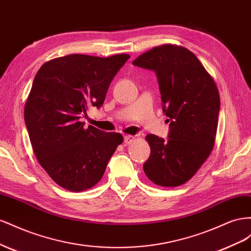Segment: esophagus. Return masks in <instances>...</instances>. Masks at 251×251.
I'll list each match as a JSON object with an SVG mask.
<instances>
[{
  "mask_svg": "<svg viewBox=\"0 0 251 251\" xmlns=\"http://www.w3.org/2000/svg\"><path fill=\"white\" fill-rule=\"evenodd\" d=\"M133 141H134V137H132V135H125L124 137V143L126 145L131 144Z\"/></svg>",
  "mask_w": 251,
  "mask_h": 251,
  "instance_id": "esophagus-1",
  "label": "esophagus"
}]
</instances>
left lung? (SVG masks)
<instances>
[{
    "label": "left lung",
    "mask_w": 251,
    "mask_h": 251,
    "mask_svg": "<svg viewBox=\"0 0 251 251\" xmlns=\"http://www.w3.org/2000/svg\"><path fill=\"white\" fill-rule=\"evenodd\" d=\"M133 65L154 70L163 111L170 121L169 139L147 134L150 156L144 173L164 187L183 185L197 174L216 142L220 95L203 64L183 46L164 44L139 55Z\"/></svg>",
    "instance_id": "8db88e82"
}]
</instances>
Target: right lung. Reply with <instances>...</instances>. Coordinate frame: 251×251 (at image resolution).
<instances>
[{
	"instance_id": "1",
	"label": "right lung",
	"mask_w": 251,
	"mask_h": 251,
	"mask_svg": "<svg viewBox=\"0 0 251 251\" xmlns=\"http://www.w3.org/2000/svg\"><path fill=\"white\" fill-rule=\"evenodd\" d=\"M129 58L69 54L44 63L35 75L24 107L25 123L40 165L64 189L94 187L123 143L121 133L85 128L80 118L103 105L112 78Z\"/></svg>"
}]
</instances>
